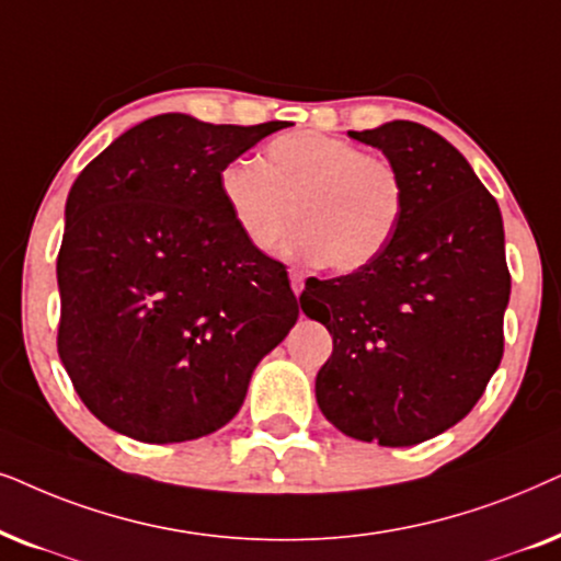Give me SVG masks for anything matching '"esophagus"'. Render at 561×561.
Segmentation results:
<instances>
[{
	"label": "esophagus",
	"mask_w": 561,
	"mask_h": 561,
	"mask_svg": "<svg viewBox=\"0 0 561 561\" xmlns=\"http://www.w3.org/2000/svg\"><path fill=\"white\" fill-rule=\"evenodd\" d=\"M289 285H293L295 295H300L305 289V276L300 272H289Z\"/></svg>",
	"instance_id": "1"
}]
</instances>
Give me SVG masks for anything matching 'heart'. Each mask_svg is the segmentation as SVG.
I'll use <instances>...</instances> for the list:
<instances>
[{
	"instance_id": "1",
	"label": "heart",
	"mask_w": 561,
	"mask_h": 561,
	"mask_svg": "<svg viewBox=\"0 0 561 561\" xmlns=\"http://www.w3.org/2000/svg\"><path fill=\"white\" fill-rule=\"evenodd\" d=\"M222 203L253 249H268L289 220L282 249L333 272L375 261L402 218L405 184L382 156L316 130L274 138L264 159L228 161L218 176Z\"/></svg>"
}]
</instances>
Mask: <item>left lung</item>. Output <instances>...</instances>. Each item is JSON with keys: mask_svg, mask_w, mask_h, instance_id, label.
<instances>
[{"mask_svg": "<svg viewBox=\"0 0 561 561\" xmlns=\"http://www.w3.org/2000/svg\"><path fill=\"white\" fill-rule=\"evenodd\" d=\"M348 136L400 171L405 207L375 261L305 285L302 312L333 335L316 398L351 438L413 446L459 423L503 358V218L465 156L425 125Z\"/></svg>", "mask_w": 561, "mask_h": 561, "instance_id": "left-lung-1", "label": "left lung"}]
</instances>
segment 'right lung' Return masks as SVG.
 Segmentation results:
<instances>
[{
	"mask_svg": "<svg viewBox=\"0 0 561 561\" xmlns=\"http://www.w3.org/2000/svg\"><path fill=\"white\" fill-rule=\"evenodd\" d=\"M285 125L156 115L73 182L58 356L107 428L146 444L222 428L297 323L285 264L245 241L218 184L228 161Z\"/></svg>",
	"mask_w": 561,
	"mask_h": 561,
	"instance_id": "right-lung-1",
	"label": "right lung"
}]
</instances>
